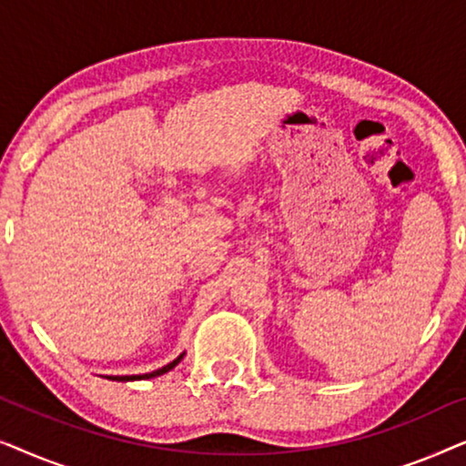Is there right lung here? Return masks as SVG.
<instances>
[{
  "label": "right lung",
  "mask_w": 466,
  "mask_h": 466,
  "mask_svg": "<svg viewBox=\"0 0 466 466\" xmlns=\"http://www.w3.org/2000/svg\"><path fill=\"white\" fill-rule=\"evenodd\" d=\"M184 359V352L177 356L176 360H171L169 365H165V367H161V369H157V371H152V373H144V375H107V380H112V381H133V380H150V378H158V375H163V373H167V371H171V369H174L177 362H180Z\"/></svg>",
  "instance_id": "add662e5"
}]
</instances>
